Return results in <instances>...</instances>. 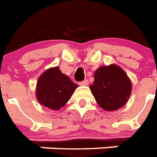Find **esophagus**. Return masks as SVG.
I'll return each mask as SVG.
<instances>
[{
    "label": "esophagus",
    "mask_w": 157,
    "mask_h": 157,
    "mask_svg": "<svg viewBox=\"0 0 157 157\" xmlns=\"http://www.w3.org/2000/svg\"><path fill=\"white\" fill-rule=\"evenodd\" d=\"M78 84L80 86H87L88 85V80H84V81H82V82H80Z\"/></svg>",
    "instance_id": "esophagus-1"
}]
</instances>
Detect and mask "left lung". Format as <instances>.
Returning <instances> with one entry per match:
<instances>
[{
	"instance_id": "8db88e82",
	"label": "left lung",
	"mask_w": 157,
	"mask_h": 157,
	"mask_svg": "<svg viewBox=\"0 0 157 157\" xmlns=\"http://www.w3.org/2000/svg\"><path fill=\"white\" fill-rule=\"evenodd\" d=\"M89 87L99 106L109 112L123 107L132 91L128 75L115 64L99 67L94 73L93 84Z\"/></svg>"
}]
</instances>
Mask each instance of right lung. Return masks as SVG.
Here are the masks:
<instances>
[{
  "label": "right lung",
  "instance_id": "1",
  "mask_svg": "<svg viewBox=\"0 0 157 157\" xmlns=\"http://www.w3.org/2000/svg\"><path fill=\"white\" fill-rule=\"evenodd\" d=\"M78 86L57 66L51 67L39 78L36 98L44 107L57 111L68 102Z\"/></svg>",
  "mask_w": 157,
  "mask_h": 157
}]
</instances>
